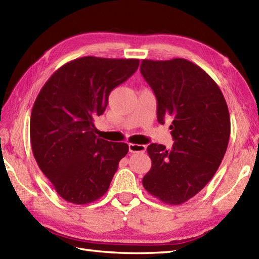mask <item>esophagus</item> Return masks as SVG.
<instances>
[{
	"instance_id": "obj_1",
	"label": "esophagus",
	"mask_w": 259,
	"mask_h": 259,
	"mask_svg": "<svg viewBox=\"0 0 259 259\" xmlns=\"http://www.w3.org/2000/svg\"><path fill=\"white\" fill-rule=\"evenodd\" d=\"M147 147L143 146V144H136V143H129V151L135 153V152H140L143 153L146 151Z\"/></svg>"
}]
</instances>
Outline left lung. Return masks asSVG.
Masks as SVG:
<instances>
[{
    "mask_svg": "<svg viewBox=\"0 0 259 259\" xmlns=\"http://www.w3.org/2000/svg\"><path fill=\"white\" fill-rule=\"evenodd\" d=\"M140 71L157 97L158 121L172 119L174 140L170 150L157 143L147 148L152 165L142 184L161 202L179 205L218 171L230 140V112L218 83L188 59H143Z\"/></svg>",
    "mask_w": 259,
    "mask_h": 259,
    "instance_id": "8db88e82",
    "label": "left lung"
}]
</instances>
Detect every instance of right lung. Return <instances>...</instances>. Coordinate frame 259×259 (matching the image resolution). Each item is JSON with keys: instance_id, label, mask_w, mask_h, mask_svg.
I'll use <instances>...</instances> for the list:
<instances>
[{"instance_id": "obj_1", "label": "right lung", "mask_w": 259, "mask_h": 259, "mask_svg": "<svg viewBox=\"0 0 259 259\" xmlns=\"http://www.w3.org/2000/svg\"><path fill=\"white\" fill-rule=\"evenodd\" d=\"M138 67L137 58H76L59 67L40 89L31 115L32 151L65 201L83 205L109 189L129 147L98 138L94 119L105 111L111 90Z\"/></svg>"}]
</instances>
